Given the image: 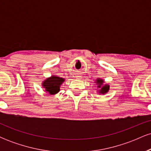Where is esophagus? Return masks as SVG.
Returning <instances> with one entry per match:
<instances>
[{
    "label": "esophagus",
    "mask_w": 151,
    "mask_h": 151,
    "mask_svg": "<svg viewBox=\"0 0 151 151\" xmlns=\"http://www.w3.org/2000/svg\"><path fill=\"white\" fill-rule=\"evenodd\" d=\"M81 76H80V75H77L76 76V79H81Z\"/></svg>",
    "instance_id": "34e87169"
}]
</instances>
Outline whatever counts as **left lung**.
<instances>
[{"instance_id": "1", "label": "left lung", "mask_w": 151, "mask_h": 151, "mask_svg": "<svg viewBox=\"0 0 151 151\" xmlns=\"http://www.w3.org/2000/svg\"><path fill=\"white\" fill-rule=\"evenodd\" d=\"M94 82L96 83V85L97 86L98 93H99V94H105V93L109 92L110 86L108 84H105V81L103 79L97 78Z\"/></svg>"}]
</instances>
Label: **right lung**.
<instances>
[{"label":"right lung","instance_id":"obj_1","mask_svg":"<svg viewBox=\"0 0 151 151\" xmlns=\"http://www.w3.org/2000/svg\"><path fill=\"white\" fill-rule=\"evenodd\" d=\"M65 81V79L64 78L52 75L42 81V86L45 89V91L50 95H55L60 91V86Z\"/></svg>","mask_w":151,"mask_h":151}]
</instances>
